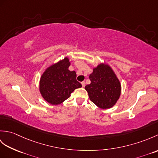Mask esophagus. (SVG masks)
<instances>
[{
	"mask_svg": "<svg viewBox=\"0 0 158 158\" xmlns=\"http://www.w3.org/2000/svg\"><path fill=\"white\" fill-rule=\"evenodd\" d=\"M81 85H82V87H85V81H82V82H81Z\"/></svg>",
	"mask_w": 158,
	"mask_h": 158,
	"instance_id": "1",
	"label": "esophagus"
}]
</instances>
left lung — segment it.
<instances>
[{
	"label": "left lung",
	"instance_id": "8db88e82",
	"mask_svg": "<svg viewBox=\"0 0 158 158\" xmlns=\"http://www.w3.org/2000/svg\"><path fill=\"white\" fill-rule=\"evenodd\" d=\"M89 79L91 83L87 85L85 89L90 100L102 109L115 105L121 94V84L110 66L100 64L93 69Z\"/></svg>",
	"mask_w": 158,
	"mask_h": 158
}]
</instances>
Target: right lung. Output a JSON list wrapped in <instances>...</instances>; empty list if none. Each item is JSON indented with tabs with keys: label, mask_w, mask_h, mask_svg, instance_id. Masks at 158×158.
<instances>
[{
	"label": "right lung",
	"mask_w": 158,
	"mask_h": 158,
	"mask_svg": "<svg viewBox=\"0 0 158 158\" xmlns=\"http://www.w3.org/2000/svg\"><path fill=\"white\" fill-rule=\"evenodd\" d=\"M69 59L65 57L49 66L41 77L40 93L52 105H58L69 98L74 90L82 87L76 79L75 71H70Z\"/></svg>",
	"instance_id": "1"
}]
</instances>
